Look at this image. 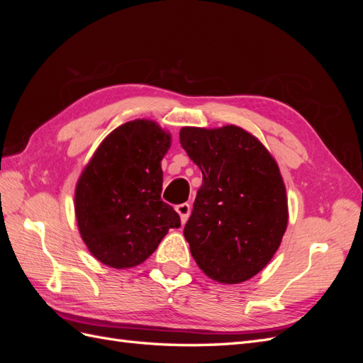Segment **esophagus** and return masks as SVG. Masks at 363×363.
Listing matches in <instances>:
<instances>
[{
    "label": "esophagus",
    "instance_id": "esophagus-1",
    "mask_svg": "<svg viewBox=\"0 0 363 363\" xmlns=\"http://www.w3.org/2000/svg\"><path fill=\"white\" fill-rule=\"evenodd\" d=\"M175 211H177V213L180 215L183 224H184L186 221H188L189 213H191V206H189L188 203H182V204H179V206H175Z\"/></svg>",
    "mask_w": 363,
    "mask_h": 363
}]
</instances>
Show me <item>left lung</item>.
I'll use <instances>...</instances> for the list:
<instances>
[{
  "label": "left lung",
  "mask_w": 363,
  "mask_h": 363,
  "mask_svg": "<svg viewBox=\"0 0 363 363\" xmlns=\"http://www.w3.org/2000/svg\"><path fill=\"white\" fill-rule=\"evenodd\" d=\"M180 144L203 172L183 230L196 265L225 284L255 277L276 255L288 225L286 188L276 160L236 125L183 127Z\"/></svg>",
  "instance_id": "obj_1"
}]
</instances>
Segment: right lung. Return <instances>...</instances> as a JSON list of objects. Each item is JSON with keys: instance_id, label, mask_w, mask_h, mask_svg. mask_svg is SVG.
<instances>
[{"instance_id": "right-lung-1", "label": "right lung", "mask_w": 363, "mask_h": 363, "mask_svg": "<svg viewBox=\"0 0 363 363\" xmlns=\"http://www.w3.org/2000/svg\"><path fill=\"white\" fill-rule=\"evenodd\" d=\"M171 138L136 119L108 135L75 188V216L84 244L104 265L131 268L148 259L169 228L182 225L162 201L160 162Z\"/></svg>"}]
</instances>
